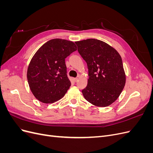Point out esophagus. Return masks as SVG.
Masks as SVG:
<instances>
[{
    "mask_svg": "<svg viewBox=\"0 0 153 153\" xmlns=\"http://www.w3.org/2000/svg\"><path fill=\"white\" fill-rule=\"evenodd\" d=\"M73 80H74V82H76L78 81V78H73Z\"/></svg>",
    "mask_w": 153,
    "mask_h": 153,
    "instance_id": "1",
    "label": "esophagus"
}]
</instances>
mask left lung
<instances>
[{
	"label": "left lung",
	"mask_w": 153,
	"mask_h": 153,
	"mask_svg": "<svg viewBox=\"0 0 153 153\" xmlns=\"http://www.w3.org/2000/svg\"><path fill=\"white\" fill-rule=\"evenodd\" d=\"M75 43L89 70L87 85L82 91L84 97L95 106H109L119 98L126 83L121 55L98 39H87Z\"/></svg>",
	"instance_id": "obj_1"
}]
</instances>
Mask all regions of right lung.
Listing matches in <instances>:
<instances>
[{
  "label": "right lung",
  "instance_id": "obj_1",
  "mask_svg": "<svg viewBox=\"0 0 153 153\" xmlns=\"http://www.w3.org/2000/svg\"><path fill=\"white\" fill-rule=\"evenodd\" d=\"M77 49L71 41L51 39L37 51L27 69L29 85L35 98L44 103L61 99L71 86L65 59Z\"/></svg>",
  "mask_w": 153,
  "mask_h": 153
}]
</instances>
